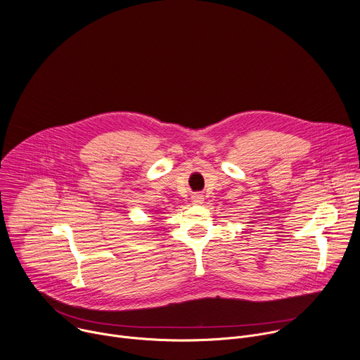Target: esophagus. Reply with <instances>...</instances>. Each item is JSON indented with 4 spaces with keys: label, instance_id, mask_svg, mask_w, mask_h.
<instances>
[{
    "label": "esophagus",
    "instance_id": "34e87169",
    "mask_svg": "<svg viewBox=\"0 0 360 360\" xmlns=\"http://www.w3.org/2000/svg\"><path fill=\"white\" fill-rule=\"evenodd\" d=\"M192 202H193V203H202V202H203V196L199 195V193H195V195L192 196Z\"/></svg>",
    "mask_w": 360,
    "mask_h": 360
}]
</instances>
